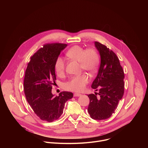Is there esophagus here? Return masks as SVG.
<instances>
[{
	"mask_svg": "<svg viewBox=\"0 0 148 148\" xmlns=\"http://www.w3.org/2000/svg\"><path fill=\"white\" fill-rule=\"evenodd\" d=\"M81 96V94H78V93H74V97H80Z\"/></svg>",
	"mask_w": 148,
	"mask_h": 148,
	"instance_id": "esophagus-1",
	"label": "esophagus"
}]
</instances>
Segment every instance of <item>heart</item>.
Listing matches in <instances>:
<instances>
[{
    "mask_svg": "<svg viewBox=\"0 0 148 148\" xmlns=\"http://www.w3.org/2000/svg\"><path fill=\"white\" fill-rule=\"evenodd\" d=\"M66 56L78 62L84 70L93 71L98 63V56L97 51L92 49L85 50L79 46H74L66 53ZM54 69L58 75H62L65 70V61L61 57L57 58L54 63ZM89 81L87 75L83 74L74 77L65 83L66 90L75 92H81L85 88Z\"/></svg>",
    "mask_w": 148,
    "mask_h": 148,
    "instance_id": "obj_1",
    "label": "heart"
}]
</instances>
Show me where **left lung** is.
<instances>
[{
  "label": "left lung",
  "instance_id": "8db88e82",
  "mask_svg": "<svg viewBox=\"0 0 148 148\" xmlns=\"http://www.w3.org/2000/svg\"><path fill=\"white\" fill-rule=\"evenodd\" d=\"M101 63L98 74L91 88H99V93L88 95V112L91 118L103 120L109 118L116 109L124 93V72L116 55L106 46L95 41ZM98 93L99 97H96Z\"/></svg>",
  "mask_w": 148,
  "mask_h": 148
}]
</instances>
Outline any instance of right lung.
I'll use <instances>...</instances> for the list:
<instances>
[{
	"label": "right lung",
	"mask_w": 148,
	"mask_h": 148,
	"mask_svg": "<svg viewBox=\"0 0 148 148\" xmlns=\"http://www.w3.org/2000/svg\"><path fill=\"white\" fill-rule=\"evenodd\" d=\"M66 44L45 45L31 57L25 72L24 91L30 106L41 120L53 122L63 112L65 103L73 97L71 92L63 91L58 96L51 92L56 80L54 63Z\"/></svg>",
	"instance_id": "add662e5"
}]
</instances>
